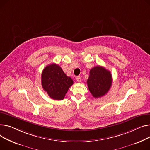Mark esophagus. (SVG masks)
Returning <instances> with one entry per match:
<instances>
[{
	"instance_id": "esophagus-1",
	"label": "esophagus",
	"mask_w": 150,
	"mask_h": 150,
	"mask_svg": "<svg viewBox=\"0 0 150 150\" xmlns=\"http://www.w3.org/2000/svg\"><path fill=\"white\" fill-rule=\"evenodd\" d=\"M76 80H77V81L78 82H81V77L80 76H77L76 77Z\"/></svg>"
}]
</instances>
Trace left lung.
I'll list each match as a JSON object with an SVG mask.
<instances>
[{
  "label": "left lung",
  "instance_id": "1",
  "mask_svg": "<svg viewBox=\"0 0 150 150\" xmlns=\"http://www.w3.org/2000/svg\"><path fill=\"white\" fill-rule=\"evenodd\" d=\"M112 82L110 71L103 67L96 66L90 69L87 85L94 98H99L107 93Z\"/></svg>",
  "mask_w": 150,
  "mask_h": 150
}]
</instances>
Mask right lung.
I'll return each mask as SVG.
<instances>
[{
	"mask_svg": "<svg viewBox=\"0 0 150 150\" xmlns=\"http://www.w3.org/2000/svg\"><path fill=\"white\" fill-rule=\"evenodd\" d=\"M41 82L43 89L51 99L57 100H63L69 87L73 84V79L68 77L56 64L48 65L43 69Z\"/></svg>",
	"mask_w": 150,
	"mask_h": 150,
	"instance_id": "add662e5",
	"label": "right lung"
}]
</instances>
